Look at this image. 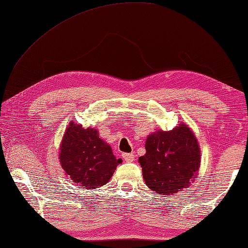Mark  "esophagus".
Instances as JSON below:
<instances>
[{
  "label": "esophagus",
  "mask_w": 248,
  "mask_h": 248,
  "mask_svg": "<svg viewBox=\"0 0 248 248\" xmlns=\"http://www.w3.org/2000/svg\"><path fill=\"white\" fill-rule=\"evenodd\" d=\"M123 158L124 161H127V162H132V161L135 160V155H133V153H124Z\"/></svg>",
  "instance_id": "34e87169"
}]
</instances>
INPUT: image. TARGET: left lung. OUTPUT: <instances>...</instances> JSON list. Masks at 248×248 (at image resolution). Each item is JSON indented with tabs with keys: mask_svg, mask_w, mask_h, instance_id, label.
<instances>
[{
	"mask_svg": "<svg viewBox=\"0 0 248 248\" xmlns=\"http://www.w3.org/2000/svg\"><path fill=\"white\" fill-rule=\"evenodd\" d=\"M139 163L149 188L170 195L187 187L198 175L201 150L193 131L182 123L170 131L149 135Z\"/></svg>",
	"mask_w": 248,
	"mask_h": 248,
	"instance_id": "left-lung-1",
	"label": "left lung"
}]
</instances>
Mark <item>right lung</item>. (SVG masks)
Segmentation results:
<instances>
[{
    "mask_svg": "<svg viewBox=\"0 0 248 248\" xmlns=\"http://www.w3.org/2000/svg\"><path fill=\"white\" fill-rule=\"evenodd\" d=\"M60 162L66 175L80 187L96 188L109 182L117 166L110 145L99 138L96 128L69 124L60 148Z\"/></svg>",
    "mask_w": 248,
    "mask_h": 248,
    "instance_id": "add662e5",
    "label": "right lung"
}]
</instances>
